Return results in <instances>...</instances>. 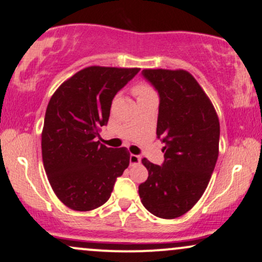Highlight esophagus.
I'll list each match as a JSON object with an SVG mask.
<instances>
[{
  "label": "esophagus",
  "instance_id": "esophagus-1",
  "mask_svg": "<svg viewBox=\"0 0 262 262\" xmlns=\"http://www.w3.org/2000/svg\"><path fill=\"white\" fill-rule=\"evenodd\" d=\"M141 162V157L138 155H130L129 156V163L130 165H137V164H140Z\"/></svg>",
  "mask_w": 262,
  "mask_h": 262
}]
</instances>
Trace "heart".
<instances>
[{
    "label": "heart",
    "instance_id": "b5f03b06",
    "mask_svg": "<svg viewBox=\"0 0 262 262\" xmlns=\"http://www.w3.org/2000/svg\"><path fill=\"white\" fill-rule=\"evenodd\" d=\"M133 92H134V94L138 97V99L147 97V95H150V94H155L150 85L144 84V83H139L135 85Z\"/></svg>",
    "mask_w": 262,
    "mask_h": 262
}]
</instances>
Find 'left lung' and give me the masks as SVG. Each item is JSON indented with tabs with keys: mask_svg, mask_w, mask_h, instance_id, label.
Returning <instances> with one entry per match:
<instances>
[{
	"mask_svg": "<svg viewBox=\"0 0 262 262\" xmlns=\"http://www.w3.org/2000/svg\"><path fill=\"white\" fill-rule=\"evenodd\" d=\"M141 75L160 97L157 138L165 146L162 165L141 160L148 178L139 185V196L151 214L175 219L197 203L209 184L219 156V118L187 71L146 69Z\"/></svg>",
	"mask_w": 262,
	"mask_h": 262,
	"instance_id": "obj_1",
	"label": "left lung"
}]
</instances>
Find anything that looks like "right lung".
Instances as JSON below:
<instances>
[{"mask_svg": "<svg viewBox=\"0 0 262 262\" xmlns=\"http://www.w3.org/2000/svg\"><path fill=\"white\" fill-rule=\"evenodd\" d=\"M140 69L89 66L65 81L49 100L42 132V158L49 184L70 209L88 211L111 196L129 165L125 147L98 141L115 95Z\"/></svg>", "mask_w": 262, "mask_h": 262, "instance_id": "right-lung-1", "label": "right lung"}]
</instances>
